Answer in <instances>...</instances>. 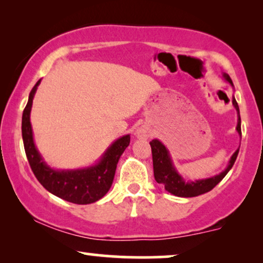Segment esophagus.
I'll return each instance as SVG.
<instances>
[{"mask_svg":"<svg viewBox=\"0 0 263 263\" xmlns=\"http://www.w3.org/2000/svg\"><path fill=\"white\" fill-rule=\"evenodd\" d=\"M136 136H138L139 139H146V138H148V136H149V133L146 128L141 127V128H139L138 130H136Z\"/></svg>","mask_w":263,"mask_h":263,"instance_id":"34e87169","label":"esophagus"}]
</instances>
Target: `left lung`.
<instances>
[{"label":"left lung","mask_w":263,"mask_h":263,"mask_svg":"<svg viewBox=\"0 0 263 263\" xmlns=\"http://www.w3.org/2000/svg\"><path fill=\"white\" fill-rule=\"evenodd\" d=\"M222 78L229 82L233 87L231 78L228 74H222ZM232 104L235 106L238 115V121H237L236 130L238 133L239 136H242V132H240V115H239V107L237 104L235 97H232ZM151 148H152V158H153V171H154V178L158 183L163 184L165 186V190L168 192L172 195L179 196V197H194L199 196L201 194L211 192L222 178L225 177L226 174L231 170V167L235 164L238 156L239 148H237L232 157L230 158L229 164L226 168L219 175H215L213 177L203 178V179H196V181H185L182 177L181 174H178L177 168L175 167L174 161L171 159L170 152L161 143L158 139H154L149 142Z\"/></svg>","instance_id":"obj_1"}]
</instances>
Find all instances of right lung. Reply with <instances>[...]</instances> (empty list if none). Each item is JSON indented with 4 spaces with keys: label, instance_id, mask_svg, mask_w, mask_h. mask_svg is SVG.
<instances>
[{
    "label": "right lung",
    "instance_id": "add662e5",
    "mask_svg": "<svg viewBox=\"0 0 263 263\" xmlns=\"http://www.w3.org/2000/svg\"><path fill=\"white\" fill-rule=\"evenodd\" d=\"M41 80L37 81L28 96L27 105L23 114L21 132L25 152L30 166L39 183L60 199L77 204H88L102 199L109 192L114 182L120 157L130 142V135H124L111 143L102 158L95 165L77 170H56L45 163L34 145L33 132L30 121L32 103Z\"/></svg>",
    "mask_w": 263,
    "mask_h": 263
}]
</instances>
